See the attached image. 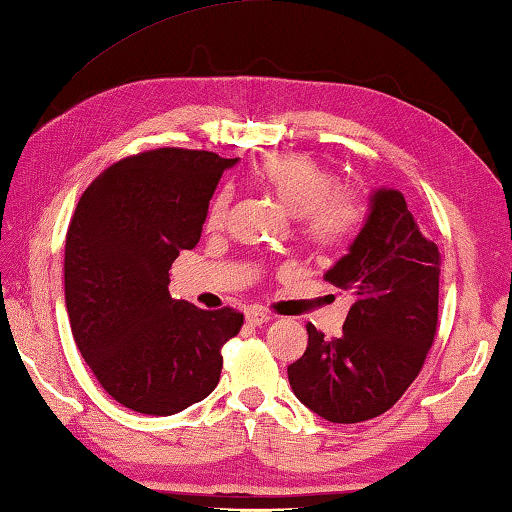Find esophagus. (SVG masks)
<instances>
[{"mask_svg": "<svg viewBox=\"0 0 512 512\" xmlns=\"http://www.w3.org/2000/svg\"><path fill=\"white\" fill-rule=\"evenodd\" d=\"M270 320H272V317L267 315V313H263V311H247L245 313V322L251 324V326H263V324H267Z\"/></svg>", "mask_w": 512, "mask_h": 512, "instance_id": "obj_1", "label": "esophagus"}]
</instances>
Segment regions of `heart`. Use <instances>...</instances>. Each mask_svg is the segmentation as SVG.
Segmentation results:
<instances>
[{
  "instance_id": "1",
  "label": "heart",
  "mask_w": 512,
  "mask_h": 512,
  "mask_svg": "<svg viewBox=\"0 0 512 512\" xmlns=\"http://www.w3.org/2000/svg\"><path fill=\"white\" fill-rule=\"evenodd\" d=\"M254 181L299 222L308 245L338 249L365 222V201L354 190L338 188L333 174L311 156L279 154L256 165ZM229 192H220L208 211V226H220L229 211Z\"/></svg>"
}]
</instances>
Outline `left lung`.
<instances>
[{
  "instance_id": "1",
  "label": "left lung",
  "mask_w": 512,
  "mask_h": 512,
  "mask_svg": "<svg viewBox=\"0 0 512 512\" xmlns=\"http://www.w3.org/2000/svg\"><path fill=\"white\" fill-rule=\"evenodd\" d=\"M324 279L354 297L340 338L306 326L288 367L297 399L324 420L356 424L392 408L420 374L438 326L440 251L413 204L376 188L363 229Z\"/></svg>"
}]
</instances>
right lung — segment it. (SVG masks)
<instances>
[{
    "label": "right lung",
    "mask_w": 512,
    "mask_h": 512,
    "mask_svg": "<svg viewBox=\"0 0 512 512\" xmlns=\"http://www.w3.org/2000/svg\"><path fill=\"white\" fill-rule=\"evenodd\" d=\"M238 158L163 147L104 170L65 238V304L74 342L102 388L145 415H174L215 390L233 308L172 299L170 267L201 238L208 201Z\"/></svg>",
    "instance_id": "add662e5"
}]
</instances>
